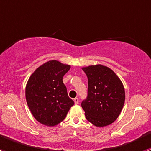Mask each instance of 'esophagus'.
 Instances as JSON below:
<instances>
[{
    "instance_id": "esophagus-1",
    "label": "esophagus",
    "mask_w": 151,
    "mask_h": 151,
    "mask_svg": "<svg viewBox=\"0 0 151 151\" xmlns=\"http://www.w3.org/2000/svg\"><path fill=\"white\" fill-rule=\"evenodd\" d=\"M74 103H75V104H77L79 103V99L78 98L74 99Z\"/></svg>"
}]
</instances>
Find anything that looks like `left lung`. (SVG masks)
I'll return each mask as SVG.
<instances>
[{
    "label": "left lung",
    "mask_w": 151,
    "mask_h": 151,
    "mask_svg": "<svg viewBox=\"0 0 151 151\" xmlns=\"http://www.w3.org/2000/svg\"><path fill=\"white\" fill-rule=\"evenodd\" d=\"M88 81V96L82 101L86 119L98 127L108 126L118 118L125 101L122 82L108 67L99 64L84 67Z\"/></svg>",
    "instance_id": "8db88e82"
}]
</instances>
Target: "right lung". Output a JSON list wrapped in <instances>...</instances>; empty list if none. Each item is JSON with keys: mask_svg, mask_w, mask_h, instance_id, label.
Masks as SVG:
<instances>
[{"mask_svg": "<svg viewBox=\"0 0 151 151\" xmlns=\"http://www.w3.org/2000/svg\"><path fill=\"white\" fill-rule=\"evenodd\" d=\"M69 65L52 60L44 63L31 74L25 88L27 104L36 120L54 126L66 118L74 102L68 97L63 83Z\"/></svg>", "mask_w": 151, "mask_h": 151, "instance_id": "add662e5", "label": "right lung"}]
</instances>
